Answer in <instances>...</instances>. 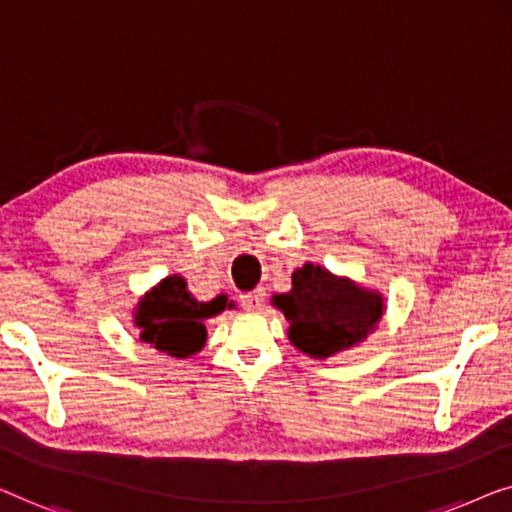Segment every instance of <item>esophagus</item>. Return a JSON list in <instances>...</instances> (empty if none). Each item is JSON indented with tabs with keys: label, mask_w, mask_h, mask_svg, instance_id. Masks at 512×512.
I'll use <instances>...</instances> for the list:
<instances>
[{
	"label": "esophagus",
	"mask_w": 512,
	"mask_h": 512,
	"mask_svg": "<svg viewBox=\"0 0 512 512\" xmlns=\"http://www.w3.org/2000/svg\"><path fill=\"white\" fill-rule=\"evenodd\" d=\"M264 297H266L264 290H253L248 294H241V306L246 308V311H259L264 304Z\"/></svg>",
	"instance_id": "obj_1"
}]
</instances>
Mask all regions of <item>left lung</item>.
Returning a JSON list of instances; mask_svg holds the SVG:
<instances>
[{
  "label": "left lung",
  "instance_id": "1",
  "mask_svg": "<svg viewBox=\"0 0 512 512\" xmlns=\"http://www.w3.org/2000/svg\"><path fill=\"white\" fill-rule=\"evenodd\" d=\"M271 304L290 322L287 336L294 348L313 359L362 343L385 313L383 294L311 262L292 273V290L276 294Z\"/></svg>",
  "mask_w": 512,
  "mask_h": 512
}]
</instances>
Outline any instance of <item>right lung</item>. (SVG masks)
Here are the masks:
<instances>
[{"instance_id":"right-lung-1","label":"right lung","mask_w":512,"mask_h":512,"mask_svg":"<svg viewBox=\"0 0 512 512\" xmlns=\"http://www.w3.org/2000/svg\"><path fill=\"white\" fill-rule=\"evenodd\" d=\"M232 308L225 294L213 301H197L187 292L183 276H167L141 297L134 308V325L139 327L143 343L171 357L185 359L204 348V322Z\"/></svg>"}]
</instances>
